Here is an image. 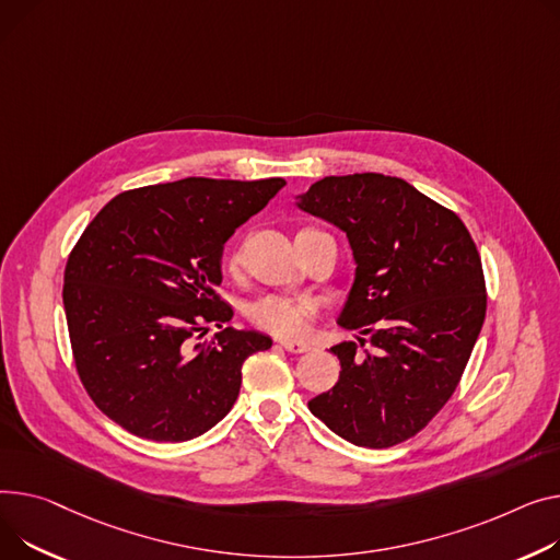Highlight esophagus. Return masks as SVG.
<instances>
[{"instance_id": "1", "label": "esophagus", "mask_w": 560, "mask_h": 560, "mask_svg": "<svg viewBox=\"0 0 560 560\" xmlns=\"http://www.w3.org/2000/svg\"><path fill=\"white\" fill-rule=\"evenodd\" d=\"M281 347L290 353H306L311 351V345L308 342H302V340H281Z\"/></svg>"}]
</instances>
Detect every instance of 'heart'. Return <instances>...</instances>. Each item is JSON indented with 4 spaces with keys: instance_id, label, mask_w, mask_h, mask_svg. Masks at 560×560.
<instances>
[{
    "instance_id": "heart-1",
    "label": "heart",
    "mask_w": 560,
    "mask_h": 560,
    "mask_svg": "<svg viewBox=\"0 0 560 560\" xmlns=\"http://www.w3.org/2000/svg\"><path fill=\"white\" fill-rule=\"evenodd\" d=\"M238 260V252L232 254V266ZM315 304L302 294H264L247 306V317L275 335H300L308 326Z\"/></svg>"
}]
</instances>
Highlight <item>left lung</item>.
Here are the masks:
<instances>
[{
  "label": "left lung",
  "mask_w": 560,
  "mask_h": 560,
  "mask_svg": "<svg viewBox=\"0 0 560 560\" xmlns=\"http://www.w3.org/2000/svg\"><path fill=\"white\" fill-rule=\"evenodd\" d=\"M294 205L347 234L355 277L338 324L371 342L364 355L355 342L330 349L340 378L308 409L355 445L389 448L459 385L487 315L479 252L457 213L400 177L328 175Z\"/></svg>",
  "instance_id": "left-lung-1"
}]
</instances>
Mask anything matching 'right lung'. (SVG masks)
I'll list each match as a JSON object with an SVG mask.
<instances>
[{
    "label": "right lung",
    "instance_id": "1",
    "mask_svg": "<svg viewBox=\"0 0 560 560\" xmlns=\"http://www.w3.org/2000/svg\"><path fill=\"white\" fill-rule=\"evenodd\" d=\"M283 177H184L112 198L65 268L62 304L79 376L105 417L151 441H189L225 419L241 366L272 347L232 326L192 345L220 302L222 249L283 189Z\"/></svg>",
    "mask_w": 560,
    "mask_h": 560
}]
</instances>
